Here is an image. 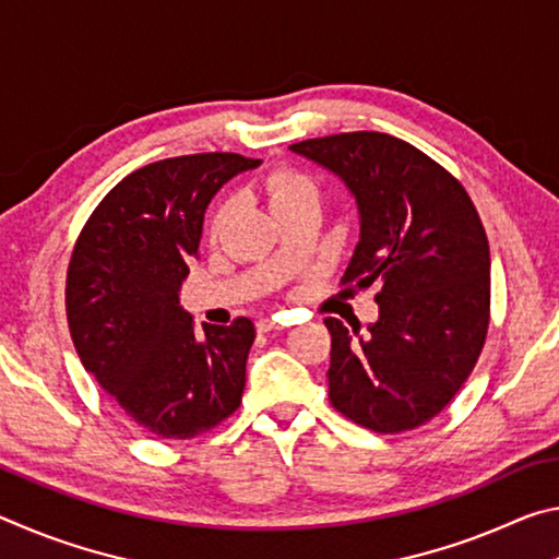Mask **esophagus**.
<instances>
[{
    "instance_id": "esophagus-1",
    "label": "esophagus",
    "mask_w": 559,
    "mask_h": 559,
    "mask_svg": "<svg viewBox=\"0 0 559 559\" xmlns=\"http://www.w3.org/2000/svg\"><path fill=\"white\" fill-rule=\"evenodd\" d=\"M257 325L261 333H271V330H283L288 323H283V320H278V318H261Z\"/></svg>"
}]
</instances>
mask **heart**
I'll list each match as a JSON object with an SVG mask.
<instances>
[{
    "mask_svg": "<svg viewBox=\"0 0 559 559\" xmlns=\"http://www.w3.org/2000/svg\"><path fill=\"white\" fill-rule=\"evenodd\" d=\"M298 192H316L313 185H310L308 177H302L298 173H290V169H276V173H271L266 179V194L271 200V206L286 200L290 194H298ZM229 219V204H222L219 210L214 214V231L222 229L224 222Z\"/></svg>",
    "mask_w": 559,
    "mask_h": 559,
    "instance_id": "1",
    "label": "heart"
}]
</instances>
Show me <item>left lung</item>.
Here are the masks:
<instances>
[{
    "label": "left lung",
    "mask_w": 559,
    "mask_h": 559,
    "mask_svg": "<svg viewBox=\"0 0 559 559\" xmlns=\"http://www.w3.org/2000/svg\"><path fill=\"white\" fill-rule=\"evenodd\" d=\"M290 153L355 197L359 241L343 283L380 286V318L359 330L325 318L330 402L377 433L421 427L476 365L488 333L490 251L456 177L384 132L302 140Z\"/></svg>",
    "instance_id": "obj_1"
}]
</instances>
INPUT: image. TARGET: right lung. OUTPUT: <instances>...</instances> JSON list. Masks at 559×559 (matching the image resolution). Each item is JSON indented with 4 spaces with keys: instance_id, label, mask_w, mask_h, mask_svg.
Masks as SVG:
<instances>
[{
    "instance_id": "1",
    "label": "right lung",
    "mask_w": 559,
    "mask_h": 559,
    "mask_svg": "<svg viewBox=\"0 0 559 559\" xmlns=\"http://www.w3.org/2000/svg\"><path fill=\"white\" fill-rule=\"evenodd\" d=\"M261 159L234 153L169 157L110 189L73 246L66 316L86 372L132 421L163 439H192L241 404L249 318L204 323L179 306L200 257L204 212L231 177Z\"/></svg>"
}]
</instances>
